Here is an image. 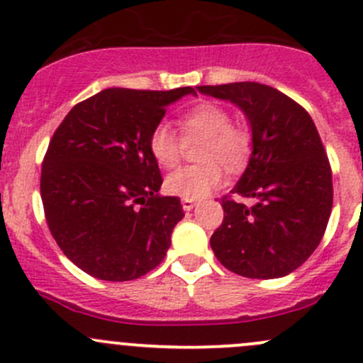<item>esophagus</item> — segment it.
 <instances>
[{
  "label": "esophagus",
  "mask_w": 363,
  "mask_h": 363,
  "mask_svg": "<svg viewBox=\"0 0 363 363\" xmlns=\"http://www.w3.org/2000/svg\"><path fill=\"white\" fill-rule=\"evenodd\" d=\"M181 203H182V208H184L186 212L191 211V208L195 207V205H196L195 200H188V199H182V200H181Z\"/></svg>",
  "instance_id": "1"
}]
</instances>
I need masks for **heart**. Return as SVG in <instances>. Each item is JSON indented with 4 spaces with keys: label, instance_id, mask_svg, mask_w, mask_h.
<instances>
[{
    "label": "heart",
    "instance_id": "obj_1",
    "mask_svg": "<svg viewBox=\"0 0 363 363\" xmlns=\"http://www.w3.org/2000/svg\"><path fill=\"white\" fill-rule=\"evenodd\" d=\"M186 142L199 140L196 158L202 163L175 170L164 181L170 195L188 200H200L221 184L223 168L239 172L251 152V133L242 126L232 124V116L221 105L203 101L181 113L177 119ZM149 151L160 167H177L182 155V140L168 124L161 123L149 135Z\"/></svg>",
    "mask_w": 363,
    "mask_h": 363
}]
</instances>
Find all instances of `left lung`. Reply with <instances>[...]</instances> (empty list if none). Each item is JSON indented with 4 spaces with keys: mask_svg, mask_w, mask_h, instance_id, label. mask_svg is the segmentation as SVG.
Instances as JSON below:
<instances>
[{
    "mask_svg": "<svg viewBox=\"0 0 363 363\" xmlns=\"http://www.w3.org/2000/svg\"><path fill=\"white\" fill-rule=\"evenodd\" d=\"M196 89L235 104L252 135L250 163L230 193L255 203L223 196L225 218L211 237L212 251L239 276H288L321 242L332 212V170L320 133L306 108L265 84Z\"/></svg>",
    "mask_w": 363,
    "mask_h": 363,
    "instance_id": "left-lung-1",
    "label": "left lung"
}]
</instances>
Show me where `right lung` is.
Listing matches in <instances>:
<instances>
[{
  "label": "right lung",
  "mask_w": 363,
  "mask_h": 363,
  "mask_svg": "<svg viewBox=\"0 0 363 363\" xmlns=\"http://www.w3.org/2000/svg\"><path fill=\"white\" fill-rule=\"evenodd\" d=\"M193 87L140 91L111 87L77 104L50 140L40 195L61 251L101 281H131L163 262L177 196H160L158 161L149 135L167 107Z\"/></svg>",
  "instance_id": "obj_1"
}]
</instances>
